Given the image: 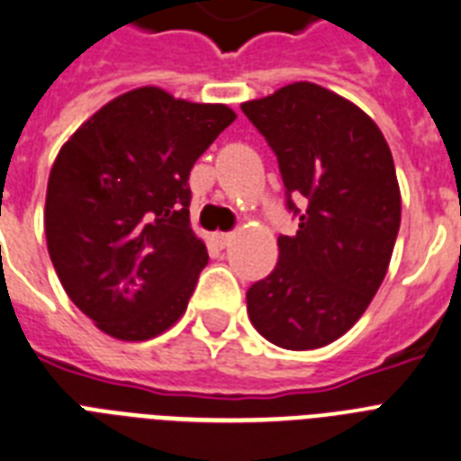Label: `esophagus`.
Wrapping results in <instances>:
<instances>
[{
	"instance_id": "1",
	"label": "esophagus",
	"mask_w": 461,
	"mask_h": 461,
	"mask_svg": "<svg viewBox=\"0 0 461 461\" xmlns=\"http://www.w3.org/2000/svg\"><path fill=\"white\" fill-rule=\"evenodd\" d=\"M214 240L219 247H228L230 245V240H233V233H216Z\"/></svg>"
}]
</instances>
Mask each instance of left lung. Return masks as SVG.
Segmentation results:
<instances>
[{"mask_svg": "<svg viewBox=\"0 0 461 461\" xmlns=\"http://www.w3.org/2000/svg\"><path fill=\"white\" fill-rule=\"evenodd\" d=\"M242 112L277 156L298 216L296 235L277 238L273 273L247 291V312L277 348H324L357 324L387 275L401 226L392 151L371 116L310 81Z\"/></svg>", "mask_w": 461, "mask_h": 461, "instance_id": "obj_1", "label": "left lung"}]
</instances>
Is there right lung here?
<instances>
[{
    "label": "right lung",
    "mask_w": 461,
    "mask_h": 461,
    "mask_svg": "<svg viewBox=\"0 0 461 461\" xmlns=\"http://www.w3.org/2000/svg\"><path fill=\"white\" fill-rule=\"evenodd\" d=\"M235 121L144 86L95 112L60 149L43 228L67 296L118 340H149L184 314L207 247L188 219V175Z\"/></svg>",
    "instance_id": "1"
}]
</instances>
